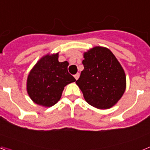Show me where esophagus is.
Instances as JSON below:
<instances>
[{"label": "esophagus", "mask_w": 150, "mask_h": 150, "mask_svg": "<svg viewBox=\"0 0 150 150\" xmlns=\"http://www.w3.org/2000/svg\"><path fill=\"white\" fill-rule=\"evenodd\" d=\"M79 77V74H76L74 75V78H75L76 79H78V78Z\"/></svg>", "instance_id": "1"}]
</instances>
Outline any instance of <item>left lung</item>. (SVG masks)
<instances>
[{
  "label": "left lung",
  "mask_w": 150,
  "mask_h": 150,
  "mask_svg": "<svg viewBox=\"0 0 150 150\" xmlns=\"http://www.w3.org/2000/svg\"><path fill=\"white\" fill-rule=\"evenodd\" d=\"M84 70L76 83L85 100L98 109H109L118 102L126 88V76L109 49L95 46L85 52Z\"/></svg>",
  "instance_id": "obj_1"
}]
</instances>
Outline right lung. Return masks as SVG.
Instances as JSON below:
<instances>
[{
  "label": "right lung",
  "mask_w": 150,
  "mask_h": 150,
  "mask_svg": "<svg viewBox=\"0 0 150 150\" xmlns=\"http://www.w3.org/2000/svg\"><path fill=\"white\" fill-rule=\"evenodd\" d=\"M59 53L45 55L31 69L27 79V91L38 105L50 107L59 101L64 86L76 81L67 71L68 62H59Z\"/></svg>",
  "instance_id": "1"
}]
</instances>
